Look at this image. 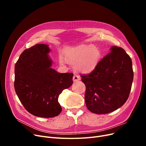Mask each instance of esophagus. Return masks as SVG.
Instances as JSON below:
<instances>
[{
	"instance_id": "1",
	"label": "esophagus",
	"mask_w": 146,
	"mask_h": 146,
	"mask_svg": "<svg viewBox=\"0 0 146 146\" xmlns=\"http://www.w3.org/2000/svg\"><path fill=\"white\" fill-rule=\"evenodd\" d=\"M80 76H78L77 74H74V75L73 78V80L74 81V82H78V80H80Z\"/></svg>"
}]
</instances>
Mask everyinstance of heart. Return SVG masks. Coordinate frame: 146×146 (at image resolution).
<instances>
[{"label":"heart","mask_w":146,"mask_h":146,"mask_svg":"<svg viewBox=\"0 0 146 146\" xmlns=\"http://www.w3.org/2000/svg\"><path fill=\"white\" fill-rule=\"evenodd\" d=\"M63 57L67 62L74 64L76 70L84 73H89L97 66L100 52L92 45L83 44L65 49L63 52ZM60 61L63 63L62 59Z\"/></svg>","instance_id":"obj_1"}]
</instances>
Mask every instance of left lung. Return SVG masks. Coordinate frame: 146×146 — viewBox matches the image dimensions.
I'll list each match as a JSON object with an SVG mask.
<instances>
[{"mask_svg": "<svg viewBox=\"0 0 146 146\" xmlns=\"http://www.w3.org/2000/svg\"><path fill=\"white\" fill-rule=\"evenodd\" d=\"M111 51L90 74L81 76L87 108L97 114L110 113L123 105L133 81L131 58L121 47L112 46Z\"/></svg>", "mask_w": 146, "mask_h": 146, "instance_id": "1", "label": "left lung"}]
</instances>
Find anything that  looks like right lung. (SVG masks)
I'll return each instance as SVG.
<instances>
[{
  "label": "right lung",
  "mask_w": 146,
  "mask_h": 146,
  "mask_svg": "<svg viewBox=\"0 0 146 146\" xmlns=\"http://www.w3.org/2000/svg\"><path fill=\"white\" fill-rule=\"evenodd\" d=\"M50 51L48 45L36 44L23 51L15 66L17 96L28 112L41 118L58 115L62 110L58 96L73 84V73H60L51 67Z\"/></svg>",
  "instance_id": "obj_1"
}]
</instances>
